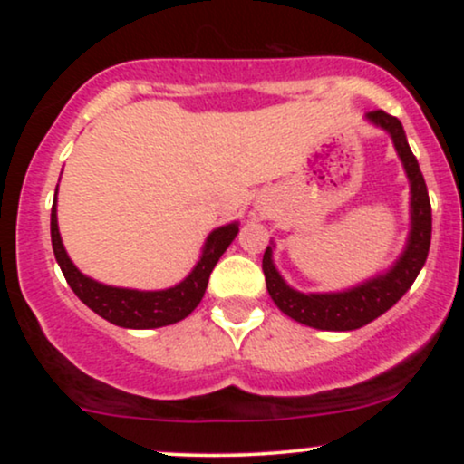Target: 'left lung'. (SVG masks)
<instances>
[{"mask_svg": "<svg viewBox=\"0 0 464 464\" xmlns=\"http://www.w3.org/2000/svg\"><path fill=\"white\" fill-rule=\"evenodd\" d=\"M366 120L392 137L395 150L410 180V236L401 257L388 273L377 275L375 279L364 281L351 290L324 292V295H303L287 285L284 276L276 273L270 246L266 248L262 262L266 287H268V295L275 305L285 316L295 318L296 323L314 329H324V332L360 329L391 310L417 279L425 259H428L430 239H432V207H430L428 185L419 169L417 157L410 150L401 121L382 109L371 111Z\"/></svg>", "mask_w": 464, "mask_h": 464, "instance_id": "8db88e82", "label": "left lung"}]
</instances>
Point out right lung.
Segmentation results:
<instances>
[{
    "label": "right lung",
    "instance_id": "1",
    "mask_svg": "<svg viewBox=\"0 0 464 464\" xmlns=\"http://www.w3.org/2000/svg\"><path fill=\"white\" fill-rule=\"evenodd\" d=\"M58 191V188H56ZM52 248H54V257L58 266H61L63 275H65L69 287L73 295L87 307L102 316L104 321L117 324V327L126 329H154L165 327L183 321L191 312L198 307V303L205 296L207 284H209L211 270L216 268L218 259L228 248L237 236V222L225 225L216 231L209 233L205 246H202V255L194 270L180 281L179 285L168 287V290L157 292H141V290H129V287H113L98 284V281L89 279L82 275L69 259L65 246H63L61 233H58V220H56V198L52 205Z\"/></svg>",
    "mask_w": 464,
    "mask_h": 464
}]
</instances>
